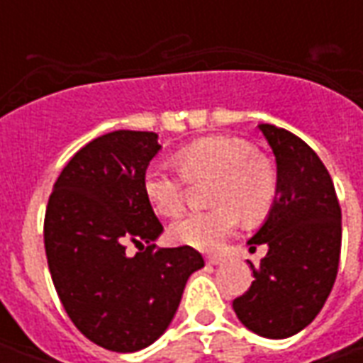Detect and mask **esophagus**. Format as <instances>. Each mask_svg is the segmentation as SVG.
Listing matches in <instances>:
<instances>
[{"mask_svg":"<svg viewBox=\"0 0 363 363\" xmlns=\"http://www.w3.org/2000/svg\"><path fill=\"white\" fill-rule=\"evenodd\" d=\"M206 262H208V264H212V267H220V264L225 262V259H223V257H218V255H212V257H208V259H206Z\"/></svg>","mask_w":363,"mask_h":363,"instance_id":"34e87169","label":"esophagus"}]
</instances>
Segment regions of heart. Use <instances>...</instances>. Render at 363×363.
I'll list each match as a JSON object with an SVG mask.
<instances>
[{
    "label": "heart",
    "mask_w": 363,
    "mask_h": 363,
    "mask_svg": "<svg viewBox=\"0 0 363 363\" xmlns=\"http://www.w3.org/2000/svg\"><path fill=\"white\" fill-rule=\"evenodd\" d=\"M184 179L216 177L210 202L218 208L190 212L171 225L177 243L198 251H216L233 233L237 213L245 221L262 218L276 196V173L267 159L255 155L252 145L239 138L212 135L184 145L174 153ZM143 192L161 216H177L184 202V182L163 165L143 174Z\"/></svg>",
    "instance_id": "1"
}]
</instances>
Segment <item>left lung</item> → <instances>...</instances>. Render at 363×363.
Listing matches in <instances>:
<instances>
[{"label":"left lung","mask_w":363,"mask_h":363,"mask_svg":"<svg viewBox=\"0 0 363 363\" xmlns=\"http://www.w3.org/2000/svg\"><path fill=\"white\" fill-rule=\"evenodd\" d=\"M276 157V196L267 220L247 241L267 245L255 281L233 301L237 319L255 335L288 338L311 323L335 286L342 213L319 155L297 135L259 124Z\"/></svg>","instance_id":"obj_1"}]
</instances>
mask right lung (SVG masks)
I'll use <instances>...</instances> for the list:
<instances>
[{
  "label": "right lung",
  "instance_id": "right-lung-1",
  "mask_svg": "<svg viewBox=\"0 0 363 363\" xmlns=\"http://www.w3.org/2000/svg\"><path fill=\"white\" fill-rule=\"evenodd\" d=\"M157 134L116 130L69 159L54 182L44 247L54 288L82 335L112 352L147 348L165 333L190 274L192 247L155 249L163 225L143 192ZM128 242L146 247L130 257Z\"/></svg>",
  "mask_w": 363,
  "mask_h": 363
}]
</instances>
